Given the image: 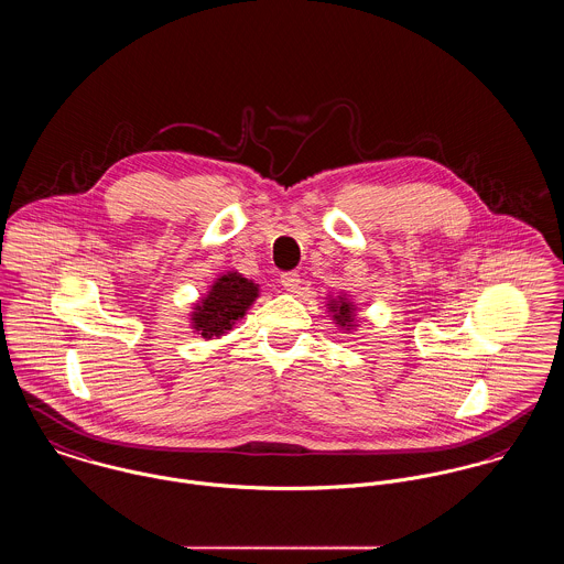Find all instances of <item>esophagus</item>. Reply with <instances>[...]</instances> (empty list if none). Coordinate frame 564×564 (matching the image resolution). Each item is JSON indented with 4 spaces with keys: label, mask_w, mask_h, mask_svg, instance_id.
I'll list each match as a JSON object with an SVG mask.
<instances>
[{
    "label": "esophagus",
    "mask_w": 564,
    "mask_h": 564,
    "mask_svg": "<svg viewBox=\"0 0 564 564\" xmlns=\"http://www.w3.org/2000/svg\"><path fill=\"white\" fill-rule=\"evenodd\" d=\"M280 282H282V286H284L289 293H295V291L300 289V284H302V278H300L297 271H286V273L280 275Z\"/></svg>",
    "instance_id": "1"
}]
</instances>
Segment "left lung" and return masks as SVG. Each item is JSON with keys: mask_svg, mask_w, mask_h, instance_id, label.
Wrapping results in <instances>:
<instances>
[{"mask_svg": "<svg viewBox=\"0 0 564 564\" xmlns=\"http://www.w3.org/2000/svg\"><path fill=\"white\" fill-rule=\"evenodd\" d=\"M329 312H334V321L340 325V327H347V329H351L354 325V304L351 302H347L345 297H340V300H332L329 304Z\"/></svg>", "mask_w": 564, "mask_h": 564, "instance_id": "left-lung-1", "label": "left lung"}]
</instances>
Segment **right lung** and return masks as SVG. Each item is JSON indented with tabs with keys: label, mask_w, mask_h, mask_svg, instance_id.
<instances>
[{
	"label": "right lung",
	"mask_w": 564,
	"mask_h": 564,
	"mask_svg": "<svg viewBox=\"0 0 564 564\" xmlns=\"http://www.w3.org/2000/svg\"><path fill=\"white\" fill-rule=\"evenodd\" d=\"M258 284L237 271L219 275L208 295L192 312V323L203 338L224 336L232 325L246 316V310L257 302Z\"/></svg>",
	"instance_id": "obj_1"
}]
</instances>
